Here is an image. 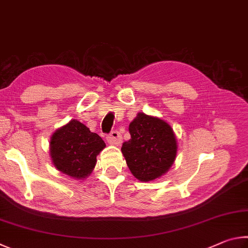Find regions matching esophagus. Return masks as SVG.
Segmentation results:
<instances>
[{"mask_svg": "<svg viewBox=\"0 0 248 248\" xmlns=\"http://www.w3.org/2000/svg\"><path fill=\"white\" fill-rule=\"evenodd\" d=\"M107 140L110 145H115V146H119L121 145L122 142V136L120 132L117 131H113L110 135H108L107 137Z\"/></svg>", "mask_w": 248, "mask_h": 248, "instance_id": "1", "label": "esophagus"}]
</instances>
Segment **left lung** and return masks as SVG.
Instances as JSON below:
<instances>
[{"label": "left lung", "mask_w": 248, "mask_h": 248, "mask_svg": "<svg viewBox=\"0 0 248 248\" xmlns=\"http://www.w3.org/2000/svg\"><path fill=\"white\" fill-rule=\"evenodd\" d=\"M128 131L131 140L123 142L121 150L132 174L141 182L166 174L177 153L176 137L170 125L140 112L129 124Z\"/></svg>", "instance_id": "1"}]
</instances>
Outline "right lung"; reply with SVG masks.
Instances as JSON below:
<instances>
[{"instance_id":"1","label":"right lung","mask_w":248,"mask_h":248,"mask_svg":"<svg viewBox=\"0 0 248 248\" xmlns=\"http://www.w3.org/2000/svg\"><path fill=\"white\" fill-rule=\"evenodd\" d=\"M106 144L98 134L77 120L56 129L50 140V155L54 167L73 179H86Z\"/></svg>"}]
</instances>
